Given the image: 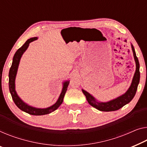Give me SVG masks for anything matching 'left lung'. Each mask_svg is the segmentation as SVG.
<instances>
[{"instance_id": "8db88e82", "label": "left lung", "mask_w": 147, "mask_h": 147, "mask_svg": "<svg viewBox=\"0 0 147 147\" xmlns=\"http://www.w3.org/2000/svg\"><path fill=\"white\" fill-rule=\"evenodd\" d=\"M132 47L133 56L136 63V71L133 76L132 82L129 87V88L127 90L124 94L120 96L119 97L115 98L114 100H111L108 102H99L96 100L94 98L91 94H90L86 91L82 90V92L85 95L86 98L88 102L90 105L93 106L94 108H96L98 110L102 111H116L117 109H119L123 107L125 105H126L128 103H129L136 94L138 84L139 83L140 80V71H139V63L138 58L135 53V51L133 45H131Z\"/></svg>"}]
</instances>
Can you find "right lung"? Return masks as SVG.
Returning a JSON list of instances; mask_svg holds the SVG:
<instances>
[{
	"label": "right lung",
	"mask_w": 147,
	"mask_h": 147,
	"mask_svg": "<svg viewBox=\"0 0 147 147\" xmlns=\"http://www.w3.org/2000/svg\"><path fill=\"white\" fill-rule=\"evenodd\" d=\"M38 38L35 37V38H32L28 39V40L26 41L24 44L20 48H19V49L16 51V52L15 53L14 57H13L12 66L10 67V71H9V74H8V76H9V82H8V85H9L10 92L11 94V96H12L13 101H14V102L15 103V104L16 105L18 108L20 109L22 111H25V112L29 113L30 115H42L48 114V113L53 112V111L56 110V109L61 106V104L63 103V98H64L65 94V93H66L67 87L69 84V80L65 81V82L63 83L62 92H61L59 97L57 101L56 102L55 104L47 108H43V109L36 108H34V107L28 106L27 104H26L25 102H24L20 98L19 96H18L16 92V90H15V78H16L20 61L22 55L25 52L26 50L28 49L30 43H31L32 41L34 40H36Z\"/></svg>",
	"instance_id": "add662e5"
}]
</instances>
